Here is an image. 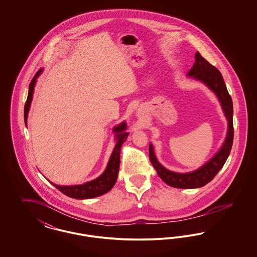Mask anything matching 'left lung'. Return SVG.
I'll list each match as a JSON object with an SVG mask.
<instances>
[{
	"instance_id": "8db88e82",
	"label": "left lung",
	"mask_w": 257,
	"mask_h": 257,
	"mask_svg": "<svg viewBox=\"0 0 257 257\" xmlns=\"http://www.w3.org/2000/svg\"><path fill=\"white\" fill-rule=\"evenodd\" d=\"M195 60L196 62L187 75L203 83L217 95L220 102L221 109L227 119L228 127L226 138L220 150L201 168L187 173H178L164 168L156 158L152 145H149V159L160 178L165 183L179 189L200 188L209 183L217 175L228 158L232 147L234 136L232 99L227 91L221 74L214 65L210 64L203 57H201L198 52L196 53Z\"/></svg>"
}]
</instances>
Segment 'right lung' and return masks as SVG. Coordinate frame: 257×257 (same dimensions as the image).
Returning <instances> with one entry per match:
<instances>
[{
	"label": "right lung",
	"mask_w": 257,
	"mask_h": 257,
	"mask_svg": "<svg viewBox=\"0 0 257 257\" xmlns=\"http://www.w3.org/2000/svg\"><path fill=\"white\" fill-rule=\"evenodd\" d=\"M42 70L43 69H39L37 71L29 86V93H28V98H27L24 108V119L26 125H27V119H28V112L30 110L31 103L33 100V94H34V89L37 83V79L38 76L42 73ZM126 129H127V125L125 121H123L122 123H120L119 125L113 128V132L115 133L116 144L110 155L106 170L96 179L82 185H73V186H60L52 182L50 183L52 184L54 187H56L59 191H61V193L64 194L65 196L72 197V198H77V199L92 198V197L102 196L108 193L113 187V185L115 184L117 179L119 164H120V147L129 135L128 132H126Z\"/></svg>",
	"instance_id": "1"
}]
</instances>
